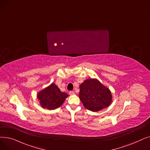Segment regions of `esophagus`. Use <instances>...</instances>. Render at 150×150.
I'll list each match as a JSON object with an SVG mask.
<instances>
[{"label": "esophagus", "mask_w": 150, "mask_h": 150, "mask_svg": "<svg viewBox=\"0 0 150 150\" xmlns=\"http://www.w3.org/2000/svg\"><path fill=\"white\" fill-rule=\"evenodd\" d=\"M69 93L70 96H72V95H74L75 93H74V92H73V91H70Z\"/></svg>", "instance_id": "1"}]
</instances>
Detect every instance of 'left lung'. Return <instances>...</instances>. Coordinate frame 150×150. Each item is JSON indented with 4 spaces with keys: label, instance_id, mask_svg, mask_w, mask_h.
Segmentation results:
<instances>
[{
    "label": "left lung",
    "instance_id": "1",
    "mask_svg": "<svg viewBox=\"0 0 150 150\" xmlns=\"http://www.w3.org/2000/svg\"><path fill=\"white\" fill-rule=\"evenodd\" d=\"M79 97L84 106L92 112L107 108L112 102L111 92L98 80L91 78L80 85Z\"/></svg>",
    "mask_w": 150,
    "mask_h": 150
}]
</instances>
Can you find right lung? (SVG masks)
Instances as JSON below:
<instances>
[{
  "mask_svg": "<svg viewBox=\"0 0 150 150\" xmlns=\"http://www.w3.org/2000/svg\"><path fill=\"white\" fill-rule=\"evenodd\" d=\"M68 96L66 93L61 92L54 83L39 92L37 95L41 106L49 110L56 109L60 107Z\"/></svg>",
  "mask_w": 150,
  "mask_h": 150,
  "instance_id": "right-lung-1",
  "label": "right lung"
}]
</instances>
